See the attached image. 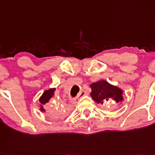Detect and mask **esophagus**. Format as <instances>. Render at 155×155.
Returning <instances> with one entry per match:
<instances>
[{"instance_id": "34e87169", "label": "esophagus", "mask_w": 155, "mask_h": 155, "mask_svg": "<svg viewBox=\"0 0 155 155\" xmlns=\"http://www.w3.org/2000/svg\"><path fill=\"white\" fill-rule=\"evenodd\" d=\"M86 94H87V93H86L85 91H80V93H79V94H78V97H84V96Z\"/></svg>"}]
</instances>
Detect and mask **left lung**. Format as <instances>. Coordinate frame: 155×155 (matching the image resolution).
<instances>
[{
  "label": "left lung",
  "mask_w": 155,
  "mask_h": 155,
  "mask_svg": "<svg viewBox=\"0 0 155 155\" xmlns=\"http://www.w3.org/2000/svg\"><path fill=\"white\" fill-rule=\"evenodd\" d=\"M91 88V96L92 99L97 104H106L109 101H115L117 103H120L124 100V92L121 89L109 84L106 80L93 83L90 85Z\"/></svg>",
  "instance_id": "1"
}]
</instances>
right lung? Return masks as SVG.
Listing matches in <instances>:
<instances>
[{"label":"right lung","mask_w":155,"mask_h":155,"mask_svg":"<svg viewBox=\"0 0 155 155\" xmlns=\"http://www.w3.org/2000/svg\"><path fill=\"white\" fill-rule=\"evenodd\" d=\"M56 88H50L49 90H46L44 91V93L42 94V95L40 97L39 102L41 103L40 105V110L41 112H45V110L44 109V106H46L48 104V102H49V100L51 99L52 97H54V94H55ZM64 108L62 106H59L58 107V109H56V111L54 114L57 116H61L62 114H64Z\"/></svg>","instance_id":"obj_1"}]
</instances>
